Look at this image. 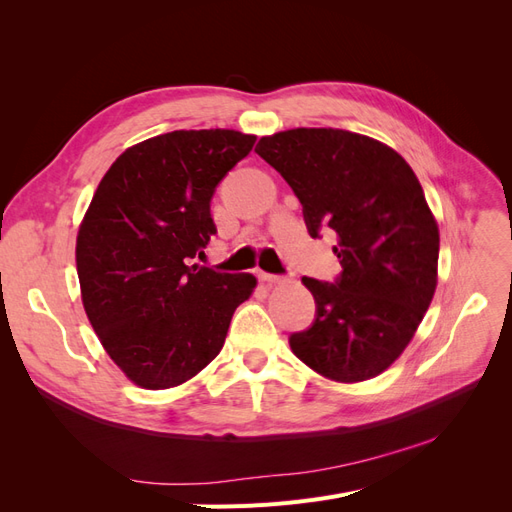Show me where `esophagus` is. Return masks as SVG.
I'll return each mask as SVG.
<instances>
[{
  "mask_svg": "<svg viewBox=\"0 0 512 512\" xmlns=\"http://www.w3.org/2000/svg\"><path fill=\"white\" fill-rule=\"evenodd\" d=\"M258 277H260V280L262 282H265V284H280V282H284V277L282 275H275V273H265V271H260L258 273Z\"/></svg>",
  "mask_w": 512,
  "mask_h": 512,
  "instance_id": "34e87169",
  "label": "esophagus"
}]
</instances>
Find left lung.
<instances>
[{
	"label": "left lung",
	"mask_w": 512,
	"mask_h": 512,
	"mask_svg": "<svg viewBox=\"0 0 512 512\" xmlns=\"http://www.w3.org/2000/svg\"><path fill=\"white\" fill-rule=\"evenodd\" d=\"M256 153L303 205L309 237L337 235L335 282L303 277L312 327L288 337L292 352L337 382L369 380L404 352L438 284V224L421 183L397 151L333 128L260 138Z\"/></svg>",
	"instance_id": "1"
}]
</instances>
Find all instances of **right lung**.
<instances>
[{"mask_svg": "<svg viewBox=\"0 0 512 512\" xmlns=\"http://www.w3.org/2000/svg\"><path fill=\"white\" fill-rule=\"evenodd\" d=\"M256 136L175 130L126 149L108 168L76 237L91 327L108 356L149 391L177 386L220 354L256 277L190 265L211 235V198Z\"/></svg>", "mask_w": 512, "mask_h": 512, "instance_id": "1", "label": "right lung"}]
</instances>
